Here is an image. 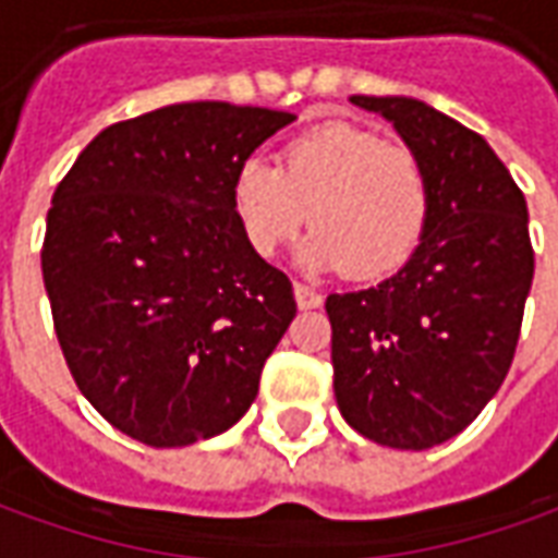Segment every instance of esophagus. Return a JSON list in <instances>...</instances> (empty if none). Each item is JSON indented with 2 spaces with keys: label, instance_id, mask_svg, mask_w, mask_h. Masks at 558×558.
<instances>
[{
  "label": "esophagus",
  "instance_id": "obj_1",
  "mask_svg": "<svg viewBox=\"0 0 558 558\" xmlns=\"http://www.w3.org/2000/svg\"><path fill=\"white\" fill-rule=\"evenodd\" d=\"M292 292H295V304L302 307V311H311V307H319L323 304V295L311 287H304V283H292Z\"/></svg>",
  "mask_w": 558,
  "mask_h": 558
}]
</instances>
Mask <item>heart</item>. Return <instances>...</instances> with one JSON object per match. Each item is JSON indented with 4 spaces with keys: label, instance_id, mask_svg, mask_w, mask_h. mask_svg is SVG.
<instances>
[{
    "label": "heart",
    "instance_id": "b5f03b06",
    "mask_svg": "<svg viewBox=\"0 0 558 558\" xmlns=\"http://www.w3.org/2000/svg\"><path fill=\"white\" fill-rule=\"evenodd\" d=\"M232 215L244 242L275 256L302 230L299 247L311 271L343 268L347 278H383L418 247L430 215V179L407 146L364 128L331 122L295 137L283 163L251 155L232 172Z\"/></svg>",
    "mask_w": 558,
    "mask_h": 558
}]
</instances>
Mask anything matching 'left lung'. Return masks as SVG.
Wrapping results in <instances>:
<instances>
[{"instance_id": "1", "label": "left lung", "mask_w": 558, "mask_h": 558, "mask_svg": "<svg viewBox=\"0 0 558 558\" xmlns=\"http://www.w3.org/2000/svg\"><path fill=\"white\" fill-rule=\"evenodd\" d=\"M430 179L418 247L391 278L331 292L340 415L364 439L424 451L466 430L514 359L535 254L523 191L487 140L415 98L352 95Z\"/></svg>"}]
</instances>
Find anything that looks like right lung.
Here are the masks:
<instances>
[{
    "label": "right lung",
    "mask_w": 558,
    "mask_h": 558,
    "mask_svg": "<svg viewBox=\"0 0 558 558\" xmlns=\"http://www.w3.org/2000/svg\"><path fill=\"white\" fill-rule=\"evenodd\" d=\"M295 116L194 101L104 128L59 182L41 271L74 383L151 448L230 430L295 316L244 242L232 172Z\"/></svg>",
    "instance_id": "right-lung-1"
}]
</instances>
